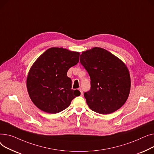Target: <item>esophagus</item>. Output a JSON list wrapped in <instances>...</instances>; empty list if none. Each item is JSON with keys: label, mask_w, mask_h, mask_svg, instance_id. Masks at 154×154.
<instances>
[{"label": "esophagus", "mask_w": 154, "mask_h": 154, "mask_svg": "<svg viewBox=\"0 0 154 154\" xmlns=\"http://www.w3.org/2000/svg\"><path fill=\"white\" fill-rule=\"evenodd\" d=\"M79 91H80V93H81V96H83V91H82V89H81V88H79Z\"/></svg>", "instance_id": "34e87169"}]
</instances>
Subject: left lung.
Listing matches in <instances>:
<instances>
[{
  "instance_id": "left-lung-1",
  "label": "left lung",
  "mask_w": 154,
  "mask_h": 154,
  "mask_svg": "<svg viewBox=\"0 0 154 154\" xmlns=\"http://www.w3.org/2000/svg\"><path fill=\"white\" fill-rule=\"evenodd\" d=\"M80 63L91 79V89L84 94L90 109L101 114L119 109L127 101L131 88L129 72L124 63L99 47L83 51Z\"/></svg>"
}]
</instances>
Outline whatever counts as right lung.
<instances>
[{"mask_svg": "<svg viewBox=\"0 0 154 154\" xmlns=\"http://www.w3.org/2000/svg\"><path fill=\"white\" fill-rule=\"evenodd\" d=\"M79 53L63 48H50L36 60L26 79V87L34 104L42 111L58 113L67 108L80 95L71 89L67 76L69 68L79 62Z\"/></svg>", "mask_w": 154, "mask_h": 154, "instance_id": "1", "label": "right lung"}]
</instances>
